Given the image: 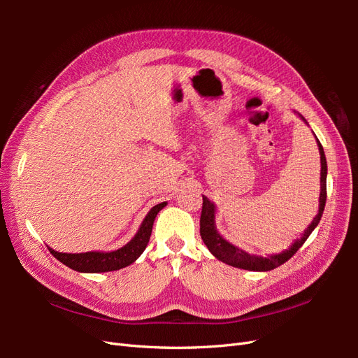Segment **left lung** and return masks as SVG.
<instances>
[{"mask_svg":"<svg viewBox=\"0 0 358 358\" xmlns=\"http://www.w3.org/2000/svg\"><path fill=\"white\" fill-rule=\"evenodd\" d=\"M299 116L306 122V119L303 117L300 113ZM308 124V122H306ZM318 149H320V158H321V191H320V209L315 218L312 220L305 233L301 234L300 239L294 241L288 249L282 251L280 254H273L268 257H258V255H251L245 251H242L241 248H237L231 245L230 242H227L224 237L218 233L215 227V212L216 208L215 204L203 196V209H201V216H200V236L204 242V245L208 246L209 251L220 259V262L237 267V268H245V270H252V272H267V270H273L278 266L284 264L285 262L294 255L301 245L306 242L310 233L315 230V227L321 221V216L324 212V206H326V199H327V161H326V154H324V149L320 143V140L317 138Z\"/></svg>","mask_w":358,"mask_h":358,"instance_id":"obj_1","label":"left lung"}]
</instances>
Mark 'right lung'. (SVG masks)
I'll list each match as a JSON object with an SVG mask.
<instances>
[{
    "label": "right lung",
    "instance_id": "1",
    "mask_svg": "<svg viewBox=\"0 0 358 358\" xmlns=\"http://www.w3.org/2000/svg\"><path fill=\"white\" fill-rule=\"evenodd\" d=\"M167 203L162 201L152 209L149 210L146 218L143 220L142 225H140L138 231L136 236L129 241L125 246L116 249L112 252H99V251H91V252H82V254H66V252H57L49 248L52 255L62 264L76 270V272L82 273H103V272H113V270L124 268L129 264H133L136 259L142 255L145 248L148 246V242L150 239V233H152V225L157 218L158 212L166 208Z\"/></svg>",
    "mask_w": 358,
    "mask_h": 358
}]
</instances>
